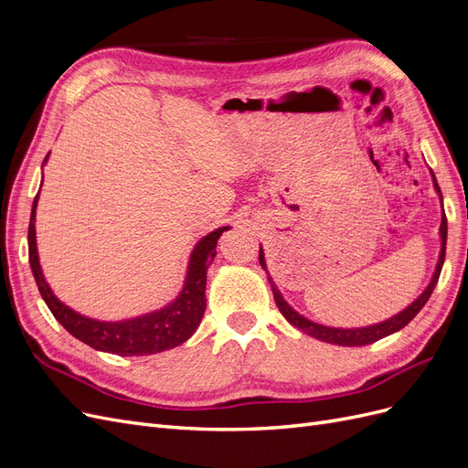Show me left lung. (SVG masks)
Masks as SVG:
<instances>
[{
    "mask_svg": "<svg viewBox=\"0 0 468 468\" xmlns=\"http://www.w3.org/2000/svg\"><path fill=\"white\" fill-rule=\"evenodd\" d=\"M433 183H435L437 193L441 195V189H439V186H437L435 176H433ZM441 203H443V201H441ZM445 244H447V217H445V212H443V218H441V256H439V261H437V267H435V273H433V279H431V282L428 285V289L423 291L421 296H418V299H416L412 304H410L406 310H402L400 314H396V316H392L390 320H385V322H380V324L367 325V328H356V330L328 328V325L314 324V322L306 320L304 316L296 314L294 310L285 303V299H282V296H281V292H279V289L275 287V282L271 281V277H269L261 250H260V263H261V267L265 269L269 282H271L273 299H275V303H277V306H279V310H281V314L285 316V318L294 325V328H299L301 332H304V334H308V335H313V337H316V339H320V342H325V344H335V346H346V347H357V346L375 344V342H378V339H382V337H387V335H390V334H394V332L402 330L404 325L420 313V310L423 308V304H426V303L430 301V296H431V292H433V289H435V285H437V281H439V273H441V267H443V261H445Z\"/></svg>",
    "mask_w": 468,
    "mask_h": 468,
    "instance_id": "obj_1",
    "label": "left lung"
}]
</instances>
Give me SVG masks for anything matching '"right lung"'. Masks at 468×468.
<instances>
[{
	"instance_id": "1",
	"label": "right lung",
	"mask_w": 468,
	"mask_h": 468,
	"mask_svg": "<svg viewBox=\"0 0 468 468\" xmlns=\"http://www.w3.org/2000/svg\"><path fill=\"white\" fill-rule=\"evenodd\" d=\"M37 201L38 195L33 201V212L29 222V261L42 299H45L54 318L58 320L69 334L78 337L80 342L91 346L93 349L117 353V356H152V353L172 349L193 335L197 325L201 324L207 308V267L217 256V239L224 230H229V226L210 232L195 246L187 269L186 287H183L181 294L172 304L133 320L97 322L76 314L72 308L62 304L48 289L45 277H42L35 239Z\"/></svg>"
}]
</instances>
